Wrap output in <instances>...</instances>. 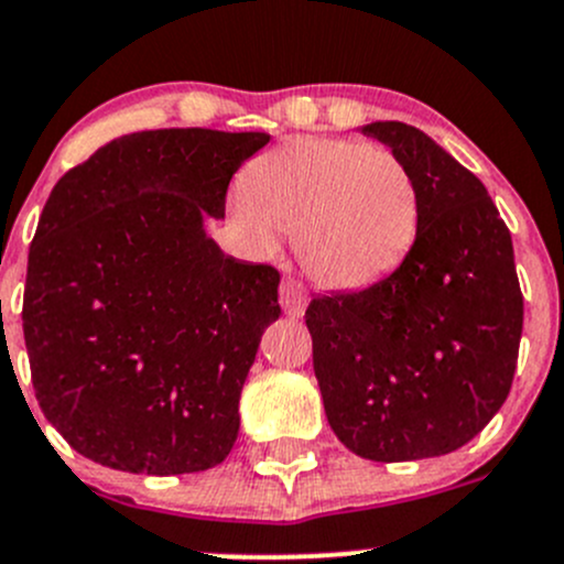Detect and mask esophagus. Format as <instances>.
Here are the masks:
<instances>
[{
  "mask_svg": "<svg viewBox=\"0 0 564 564\" xmlns=\"http://www.w3.org/2000/svg\"><path fill=\"white\" fill-rule=\"evenodd\" d=\"M305 303H308V292L294 278H283L281 283V305L289 316H303Z\"/></svg>",
  "mask_w": 564,
  "mask_h": 564,
  "instance_id": "obj_1",
  "label": "esophagus"
}]
</instances>
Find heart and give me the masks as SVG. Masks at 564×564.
Segmentation results:
<instances>
[{"mask_svg": "<svg viewBox=\"0 0 564 564\" xmlns=\"http://www.w3.org/2000/svg\"><path fill=\"white\" fill-rule=\"evenodd\" d=\"M235 218L261 253L294 235L303 270L351 292L401 264L417 235V185L384 147L292 139L256 158L235 196Z\"/></svg>", "mask_w": 564, "mask_h": 564, "instance_id": "heart-1", "label": "heart"}]
</instances>
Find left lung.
Masks as SVG:
<instances>
[{"instance_id":"8db88e82","label":"left lung","mask_w":564,"mask_h":564,"mask_svg":"<svg viewBox=\"0 0 564 564\" xmlns=\"http://www.w3.org/2000/svg\"><path fill=\"white\" fill-rule=\"evenodd\" d=\"M360 130L406 163L420 218L395 272L305 311L324 414L360 458L445 456L513 384L524 327L513 240L486 185L431 135L403 122Z\"/></svg>"}]
</instances>
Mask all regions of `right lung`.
<instances>
[{
	"label": "right lung",
	"mask_w": 564,
	"mask_h": 564,
	"mask_svg": "<svg viewBox=\"0 0 564 564\" xmlns=\"http://www.w3.org/2000/svg\"><path fill=\"white\" fill-rule=\"evenodd\" d=\"M267 141L119 135L51 191L21 318L40 409L84 458L166 477L213 469L235 447L281 275L226 256L204 220L224 218L231 176Z\"/></svg>",
	"instance_id": "1"
}]
</instances>
